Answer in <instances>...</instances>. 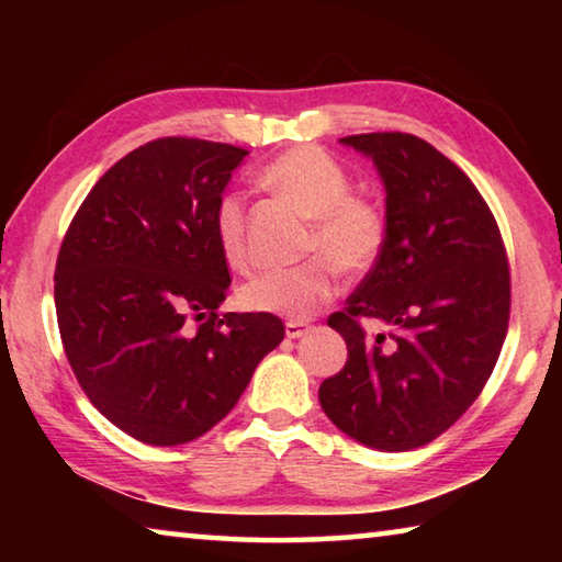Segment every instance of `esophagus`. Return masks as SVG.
I'll return each instance as SVG.
<instances>
[{"mask_svg": "<svg viewBox=\"0 0 562 562\" xmlns=\"http://www.w3.org/2000/svg\"><path fill=\"white\" fill-rule=\"evenodd\" d=\"M310 331V325L307 322H302V319H290V322H284V335H288L290 339H300V337H304Z\"/></svg>", "mask_w": 562, "mask_h": 562, "instance_id": "obj_1", "label": "esophagus"}]
</instances>
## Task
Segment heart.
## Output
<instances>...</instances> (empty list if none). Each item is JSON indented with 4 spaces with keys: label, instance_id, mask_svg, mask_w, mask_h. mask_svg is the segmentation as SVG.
Listing matches in <instances>:
<instances>
[{
    "label": "heart",
    "instance_id": "b5f03b06",
    "mask_svg": "<svg viewBox=\"0 0 562 562\" xmlns=\"http://www.w3.org/2000/svg\"><path fill=\"white\" fill-rule=\"evenodd\" d=\"M262 183L312 217L307 252L297 268L268 270L240 290L245 310L307 319L337 292V272H367L386 245V211L376 198L351 190V173L319 146H294L262 168ZM213 235L223 260L247 270L245 201L225 190L213 207ZM336 265L331 266L330 262Z\"/></svg>",
    "mask_w": 562,
    "mask_h": 562
}]
</instances>
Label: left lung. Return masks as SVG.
Returning a JSON list of instances; mask_svg holds the SVG:
<instances>
[{"mask_svg": "<svg viewBox=\"0 0 562 562\" xmlns=\"http://www.w3.org/2000/svg\"><path fill=\"white\" fill-rule=\"evenodd\" d=\"M341 144L384 180L386 245L327 319L349 357L322 382L319 404L369 449H418L459 422L496 367L510 315L506 245L471 178L431 144L398 131ZM361 318L390 331L369 338Z\"/></svg>", "mask_w": 562, "mask_h": 562, "instance_id": "obj_1", "label": "left lung"}]
</instances>
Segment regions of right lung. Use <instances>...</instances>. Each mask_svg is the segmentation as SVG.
Instances as JSON below:
<instances>
[{
  "label": "right lung",
  "mask_w": 562,
  "mask_h": 562,
  "mask_svg": "<svg viewBox=\"0 0 562 562\" xmlns=\"http://www.w3.org/2000/svg\"><path fill=\"white\" fill-rule=\"evenodd\" d=\"M245 148L168 136L91 188L64 235L54 302L66 359L113 426L188 443L237 404L284 325L217 307L231 288L213 207Z\"/></svg>",
  "instance_id": "right-lung-1"
}]
</instances>
